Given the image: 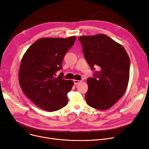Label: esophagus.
Here are the masks:
<instances>
[{
	"instance_id": "1",
	"label": "esophagus",
	"mask_w": 149,
	"mask_h": 149,
	"mask_svg": "<svg viewBox=\"0 0 149 149\" xmlns=\"http://www.w3.org/2000/svg\"><path fill=\"white\" fill-rule=\"evenodd\" d=\"M73 82H74V85H78L79 84V83H81L82 81H79V80H73Z\"/></svg>"
}]
</instances>
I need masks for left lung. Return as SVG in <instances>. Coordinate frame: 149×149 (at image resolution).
Masks as SVG:
<instances>
[{"mask_svg": "<svg viewBox=\"0 0 149 149\" xmlns=\"http://www.w3.org/2000/svg\"><path fill=\"white\" fill-rule=\"evenodd\" d=\"M93 78L87 79V104L92 108L109 109L125 92L130 78L129 56L124 47L104 34L79 37Z\"/></svg>", "mask_w": 149, "mask_h": 149, "instance_id": "1", "label": "left lung"}]
</instances>
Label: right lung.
<instances>
[{"instance_id":"add662e5","label":"right lung","mask_w":149,"mask_h":149,"mask_svg":"<svg viewBox=\"0 0 149 149\" xmlns=\"http://www.w3.org/2000/svg\"><path fill=\"white\" fill-rule=\"evenodd\" d=\"M76 37L42 38L30 46L23 56L19 82L26 96L39 108L52 112L68 104L67 93L73 81L65 80L58 70L65 55L74 45Z\"/></svg>"}]
</instances>
